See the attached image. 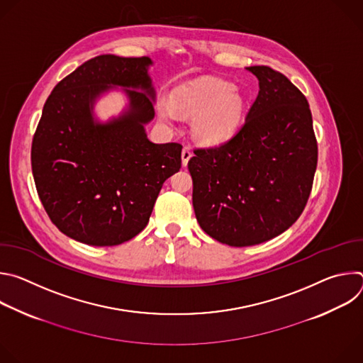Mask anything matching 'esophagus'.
Listing matches in <instances>:
<instances>
[{
    "mask_svg": "<svg viewBox=\"0 0 363 363\" xmlns=\"http://www.w3.org/2000/svg\"><path fill=\"white\" fill-rule=\"evenodd\" d=\"M191 157H192V152H191L188 147H184V149H182V153H181L182 167H186V165H188V161L191 160Z\"/></svg>",
    "mask_w": 363,
    "mask_h": 363,
    "instance_id": "esophagus-1",
    "label": "esophagus"
}]
</instances>
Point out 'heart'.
Wrapping results in <instances>:
<instances>
[{"label": "heart", "instance_id": "b5f03b06", "mask_svg": "<svg viewBox=\"0 0 363 363\" xmlns=\"http://www.w3.org/2000/svg\"><path fill=\"white\" fill-rule=\"evenodd\" d=\"M245 106V97L234 84L218 79H202L179 86L174 101H160L158 115L169 123L178 119V112L194 118L195 139L206 146H217L238 132Z\"/></svg>", "mask_w": 363, "mask_h": 363}]
</instances>
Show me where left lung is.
I'll return each instance as SVG.
<instances>
[{
  "label": "left lung",
  "instance_id": "8db88e82",
  "mask_svg": "<svg viewBox=\"0 0 363 363\" xmlns=\"http://www.w3.org/2000/svg\"><path fill=\"white\" fill-rule=\"evenodd\" d=\"M258 94L225 143L195 149L188 162L199 227L231 247L269 241L303 213L318 165L312 113L303 93L269 66L247 67Z\"/></svg>",
  "mask_w": 363,
  "mask_h": 363
}]
</instances>
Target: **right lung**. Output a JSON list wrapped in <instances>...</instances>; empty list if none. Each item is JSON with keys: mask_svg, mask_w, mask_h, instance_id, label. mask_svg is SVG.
Returning <instances> with one entry per match:
<instances>
[{"mask_svg": "<svg viewBox=\"0 0 363 363\" xmlns=\"http://www.w3.org/2000/svg\"><path fill=\"white\" fill-rule=\"evenodd\" d=\"M149 57L97 56L48 96L33 138L31 168L50 220L89 245H119L147 224L164 182L179 171V143H153L157 91ZM127 106L101 121L95 103L118 87Z\"/></svg>", "mask_w": 363, "mask_h": 363, "instance_id": "right-lung-1", "label": "right lung"}]
</instances>
